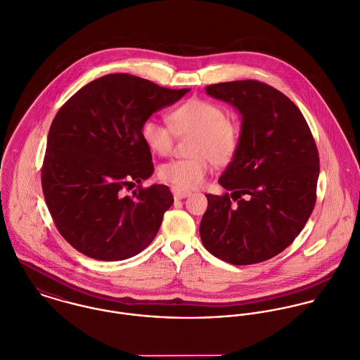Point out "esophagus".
Wrapping results in <instances>:
<instances>
[{
  "label": "esophagus",
  "mask_w": 360,
  "mask_h": 360,
  "mask_svg": "<svg viewBox=\"0 0 360 360\" xmlns=\"http://www.w3.org/2000/svg\"><path fill=\"white\" fill-rule=\"evenodd\" d=\"M172 193H174V198L175 199H185L188 196H191V191H186V189H179V188H172Z\"/></svg>",
  "instance_id": "1"
}]
</instances>
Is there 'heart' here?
<instances>
[{
	"instance_id": "1",
	"label": "heart",
	"mask_w": 360,
	"mask_h": 360,
	"mask_svg": "<svg viewBox=\"0 0 360 360\" xmlns=\"http://www.w3.org/2000/svg\"><path fill=\"white\" fill-rule=\"evenodd\" d=\"M169 118L172 127L153 117L144 120L141 127L144 144L154 154L167 155L174 147L175 135L193 136V158L164 162L158 168L162 181L179 189H193L206 181L210 160L216 165H225L235 157L240 143V129L218 104L189 100L175 108Z\"/></svg>"
}]
</instances>
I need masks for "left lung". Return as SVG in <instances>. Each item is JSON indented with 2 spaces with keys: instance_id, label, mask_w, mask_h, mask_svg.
I'll use <instances>...</instances> for the list:
<instances>
[{
  "instance_id": "8db88e82",
  "label": "left lung",
  "mask_w": 360,
  "mask_h": 360,
  "mask_svg": "<svg viewBox=\"0 0 360 360\" xmlns=\"http://www.w3.org/2000/svg\"><path fill=\"white\" fill-rule=\"evenodd\" d=\"M206 93L231 104L242 124L239 148L218 179L232 193L206 195L203 246L235 266L269 260L293 242L314 209V139L299 108L266 83L224 82Z\"/></svg>"
}]
</instances>
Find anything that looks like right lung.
Instances as JSON below:
<instances>
[{"label": "right lung", "instance_id": "right-lung-1", "mask_svg": "<svg viewBox=\"0 0 360 360\" xmlns=\"http://www.w3.org/2000/svg\"><path fill=\"white\" fill-rule=\"evenodd\" d=\"M191 89L171 90L128 73L101 76L60 108L41 169L44 199L60 233L104 262L136 256L155 238L174 196L165 185L124 188L151 176L141 127Z\"/></svg>", "mask_w": 360, "mask_h": 360}]
</instances>
